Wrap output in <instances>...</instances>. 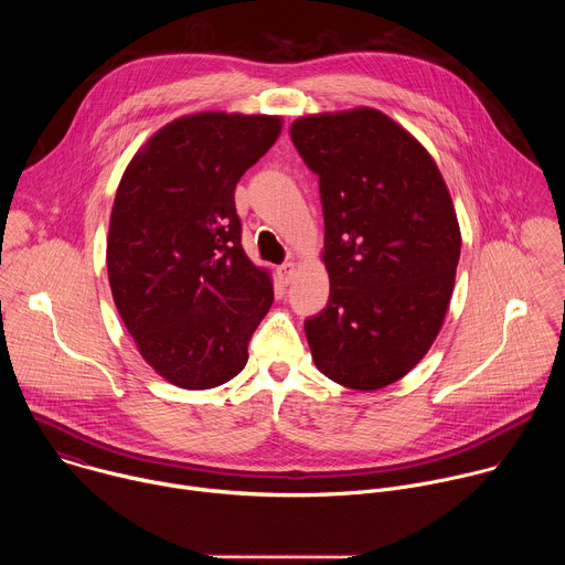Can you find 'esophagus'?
I'll return each mask as SVG.
<instances>
[{
  "label": "esophagus",
  "instance_id": "obj_1",
  "mask_svg": "<svg viewBox=\"0 0 565 565\" xmlns=\"http://www.w3.org/2000/svg\"><path fill=\"white\" fill-rule=\"evenodd\" d=\"M295 270H297V264H295V262H288V264L279 266V268H277V275H279L281 284H290L292 277H295Z\"/></svg>",
  "mask_w": 565,
  "mask_h": 565
}]
</instances>
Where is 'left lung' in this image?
<instances>
[{
	"label": "left lung",
	"instance_id": "8db88e82",
	"mask_svg": "<svg viewBox=\"0 0 565 565\" xmlns=\"http://www.w3.org/2000/svg\"><path fill=\"white\" fill-rule=\"evenodd\" d=\"M290 138L319 177L327 308L306 319L315 366L375 391L431 349L449 308L460 227L431 153L386 114L301 116Z\"/></svg>",
	"mask_w": 565,
	"mask_h": 565
}]
</instances>
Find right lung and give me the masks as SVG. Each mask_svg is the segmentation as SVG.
<instances>
[{
  "instance_id": "add662e5",
  "label": "right lung",
  "mask_w": 565,
  "mask_h": 565,
  "mask_svg": "<svg viewBox=\"0 0 565 565\" xmlns=\"http://www.w3.org/2000/svg\"><path fill=\"white\" fill-rule=\"evenodd\" d=\"M281 116L201 111L160 127L116 190L107 273L142 360L181 388L244 371L273 279L241 248L238 179L275 145Z\"/></svg>"
}]
</instances>
